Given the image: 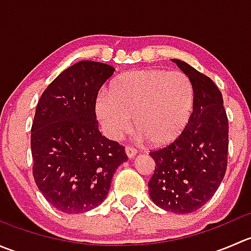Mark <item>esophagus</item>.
<instances>
[{"mask_svg":"<svg viewBox=\"0 0 251 251\" xmlns=\"http://www.w3.org/2000/svg\"><path fill=\"white\" fill-rule=\"evenodd\" d=\"M125 151H126V154H127V156L128 158H133V156L136 155V153H137V151H136L135 148H132V147H126L125 148Z\"/></svg>","mask_w":251,"mask_h":251,"instance_id":"esophagus-1","label":"esophagus"}]
</instances>
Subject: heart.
Returning <instances> with one entry per match:
<instances>
[{
    "instance_id": "b5f03b06",
    "label": "heart",
    "mask_w": 251,
    "mask_h": 251,
    "mask_svg": "<svg viewBox=\"0 0 251 251\" xmlns=\"http://www.w3.org/2000/svg\"><path fill=\"white\" fill-rule=\"evenodd\" d=\"M193 83L181 72L146 69L116 78L110 92H100L96 111L105 135L118 141L135 126L154 146L176 140L194 107Z\"/></svg>"
}]
</instances>
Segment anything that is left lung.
Instances as JSON below:
<instances>
[{
  "instance_id": "left-lung-1",
  "label": "left lung",
  "mask_w": 251,
  "mask_h": 251,
  "mask_svg": "<svg viewBox=\"0 0 251 251\" xmlns=\"http://www.w3.org/2000/svg\"><path fill=\"white\" fill-rule=\"evenodd\" d=\"M173 62L191 78L196 100L178 137L149 153L155 161L149 196L166 211L191 214L210 201L226 174L228 119L214 81L183 60Z\"/></svg>"
}]
</instances>
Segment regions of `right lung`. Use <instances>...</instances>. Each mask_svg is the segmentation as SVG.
Listing matches in <instances>:
<instances>
[{
    "mask_svg": "<svg viewBox=\"0 0 251 251\" xmlns=\"http://www.w3.org/2000/svg\"><path fill=\"white\" fill-rule=\"evenodd\" d=\"M115 69L81 60L44 91L31 126L32 175L52 206L65 214L90 211L103 203L125 147L98 130L96 100Z\"/></svg>",
    "mask_w": 251,
    "mask_h": 251,
    "instance_id": "1",
    "label": "right lung"
}]
</instances>
